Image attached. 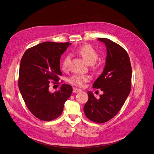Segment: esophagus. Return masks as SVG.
Masks as SVG:
<instances>
[{
    "label": "esophagus",
    "mask_w": 154,
    "mask_h": 154,
    "mask_svg": "<svg viewBox=\"0 0 154 154\" xmlns=\"http://www.w3.org/2000/svg\"><path fill=\"white\" fill-rule=\"evenodd\" d=\"M81 91H82V90H80V89H79V88H74V89L73 90V92H74V93H78V92Z\"/></svg>",
    "instance_id": "34e87169"
}]
</instances>
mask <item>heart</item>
<instances>
[{
    "label": "heart",
    "instance_id": "b5f03b06",
    "mask_svg": "<svg viewBox=\"0 0 154 154\" xmlns=\"http://www.w3.org/2000/svg\"><path fill=\"white\" fill-rule=\"evenodd\" d=\"M77 53L84 59V60L88 65L94 66L98 58V54L97 51L88 45L82 46L77 50ZM71 56L70 55H67L63 59L62 63V68L63 70H67L69 66ZM94 69H97V66L94 67ZM90 80V77L88 75H74L71 77L69 81L72 84L79 87H83L85 84Z\"/></svg>",
    "mask_w": 154,
    "mask_h": 154
}]
</instances>
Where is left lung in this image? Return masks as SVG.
<instances>
[{
	"mask_svg": "<svg viewBox=\"0 0 154 154\" xmlns=\"http://www.w3.org/2000/svg\"><path fill=\"white\" fill-rule=\"evenodd\" d=\"M106 48L107 55L102 74L93 84L103 94L97 99L88 91V100L84 111L90 120L103 123L113 118L119 111L131 88L132 68L129 55L125 49L111 40L98 38Z\"/></svg>",
	"mask_w": 154,
	"mask_h": 154,
	"instance_id": "obj_1",
	"label": "left lung"
}]
</instances>
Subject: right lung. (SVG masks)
I'll return each mask as SVG.
<instances>
[{"instance_id": "add662e5", "label": "right lung", "mask_w": 154, "mask_h": 154, "mask_svg": "<svg viewBox=\"0 0 154 154\" xmlns=\"http://www.w3.org/2000/svg\"><path fill=\"white\" fill-rule=\"evenodd\" d=\"M68 42H45L28 49L20 61L18 87L28 109L37 118L52 121L62 114L72 87L64 84L54 92L49 89L50 80L56 83L62 75L60 59Z\"/></svg>"}]
</instances>
